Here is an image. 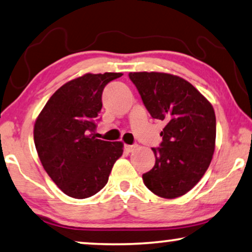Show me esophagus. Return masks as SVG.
<instances>
[{"instance_id":"34e87169","label":"esophagus","mask_w":252,"mask_h":252,"mask_svg":"<svg viewBox=\"0 0 252 252\" xmlns=\"http://www.w3.org/2000/svg\"><path fill=\"white\" fill-rule=\"evenodd\" d=\"M136 145H125V151L126 153H132V152L136 151Z\"/></svg>"}]
</instances>
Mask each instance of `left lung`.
Listing matches in <instances>:
<instances>
[{"instance_id": "8db88e82", "label": "left lung", "mask_w": 252, "mask_h": 252, "mask_svg": "<svg viewBox=\"0 0 252 252\" xmlns=\"http://www.w3.org/2000/svg\"><path fill=\"white\" fill-rule=\"evenodd\" d=\"M145 107L165 123L153 169L144 173L145 186L158 196L175 198L193 189L207 171L216 141L212 105L192 84L166 73H129Z\"/></svg>"}]
</instances>
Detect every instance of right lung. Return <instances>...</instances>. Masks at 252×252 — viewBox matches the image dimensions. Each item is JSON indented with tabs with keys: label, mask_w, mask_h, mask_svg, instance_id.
Masks as SVG:
<instances>
[{
	"label": "right lung",
	"mask_w": 252,
	"mask_h": 252,
	"mask_svg": "<svg viewBox=\"0 0 252 252\" xmlns=\"http://www.w3.org/2000/svg\"><path fill=\"white\" fill-rule=\"evenodd\" d=\"M120 76L122 73H88L69 81L51 95L35 121L34 143L42 165L70 197L98 193L123 153L121 141L94 136L104 88Z\"/></svg>",
	"instance_id": "add662e5"
}]
</instances>
